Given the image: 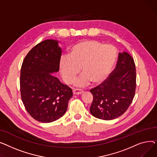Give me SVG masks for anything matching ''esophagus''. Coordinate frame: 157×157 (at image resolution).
<instances>
[{"instance_id": "obj_1", "label": "esophagus", "mask_w": 157, "mask_h": 157, "mask_svg": "<svg viewBox=\"0 0 157 157\" xmlns=\"http://www.w3.org/2000/svg\"><path fill=\"white\" fill-rule=\"evenodd\" d=\"M82 93H83V90L82 89H73V94L78 95V94H81Z\"/></svg>"}]
</instances>
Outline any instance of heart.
<instances>
[{
  "instance_id": "obj_1",
  "label": "heart",
  "mask_w": 157,
  "mask_h": 157,
  "mask_svg": "<svg viewBox=\"0 0 157 157\" xmlns=\"http://www.w3.org/2000/svg\"><path fill=\"white\" fill-rule=\"evenodd\" d=\"M116 59L113 46L103 45L95 40H84L73 46L69 56L61 58L59 70L67 84L75 79L80 68L83 73L74 82L77 86H85L90 81L98 84L107 78Z\"/></svg>"
}]
</instances>
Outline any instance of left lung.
Listing matches in <instances>:
<instances>
[{
	"instance_id": "1",
	"label": "left lung",
	"mask_w": 157,
	"mask_h": 157,
	"mask_svg": "<svg viewBox=\"0 0 157 157\" xmlns=\"http://www.w3.org/2000/svg\"><path fill=\"white\" fill-rule=\"evenodd\" d=\"M136 72L134 59L119 53L115 68L103 83L91 89L93 101L90 112L94 117L110 121L123 115L135 95Z\"/></svg>"
}]
</instances>
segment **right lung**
<instances>
[{
	"mask_svg": "<svg viewBox=\"0 0 157 157\" xmlns=\"http://www.w3.org/2000/svg\"><path fill=\"white\" fill-rule=\"evenodd\" d=\"M58 42L45 40L25 56L20 71L23 103L36 121L49 123L61 117L73 96L72 90L51 73L59 70L61 49Z\"/></svg>",
	"mask_w": 157,
	"mask_h": 157,
	"instance_id": "obj_1",
	"label": "right lung"
}]
</instances>
